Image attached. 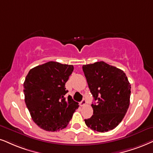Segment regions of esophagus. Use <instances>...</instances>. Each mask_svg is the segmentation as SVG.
<instances>
[{
  "label": "esophagus",
  "instance_id": "34e87169",
  "mask_svg": "<svg viewBox=\"0 0 153 153\" xmlns=\"http://www.w3.org/2000/svg\"><path fill=\"white\" fill-rule=\"evenodd\" d=\"M87 104V102H86V100L85 99H83L82 101L80 102V105L81 106V107H83V106H85V104Z\"/></svg>",
  "mask_w": 153,
  "mask_h": 153
}]
</instances>
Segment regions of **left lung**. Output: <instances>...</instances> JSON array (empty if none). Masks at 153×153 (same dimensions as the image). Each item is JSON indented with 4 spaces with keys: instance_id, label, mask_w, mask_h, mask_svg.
Segmentation results:
<instances>
[{
    "instance_id": "obj_1",
    "label": "left lung",
    "mask_w": 153,
    "mask_h": 153,
    "mask_svg": "<svg viewBox=\"0 0 153 153\" xmlns=\"http://www.w3.org/2000/svg\"><path fill=\"white\" fill-rule=\"evenodd\" d=\"M88 87L97 104H92L93 115L85 119L87 126L107 132L121 123L130 104L131 85L121 69L104 61L83 65Z\"/></svg>"
}]
</instances>
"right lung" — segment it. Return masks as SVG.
Wrapping results in <instances>:
<instances>
[{
    "label": "right lung",
    "mask_w": 153,
    "mask_h": 153,
    "mask_svg": "<svg viewBox=\"0 0 153 153\" xmlns=\"http://www.w3.org/2000/svg\"><path fill=\"white\" fill-rule=\"evenodd\" d=\"M72 65L49 61L29 71L24 82L25 101L34 122L47 131L67 126L79 107L70 97L65 82L73 71Z\"/></svg>",
    "instance_id": "add662e5"
}]
</instances>
